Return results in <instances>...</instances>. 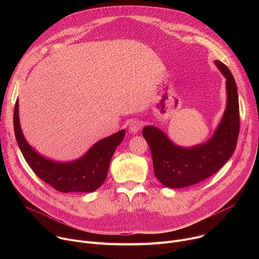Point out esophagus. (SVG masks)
Masks as SVG:
<instances>
[{
	"label": "esophagus",
	"mask_w": 259,
	"mask_h": 259,
	"mask_svg": "<svg viewBox=\"0 0 259 259\" xmlns=\"http://www.w3.org/2000/svg\"><path fill=\"white\" fill-rule=\"evenodd\" d=\"M141 127H142V124L139 121H137V120L131 121L130 124H129V129L133 133H137L141 129Z\"/></svg>",
	"instance_id": "esophagus-1"
}]
</instances>
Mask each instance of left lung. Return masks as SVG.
Instances as JSON below:
<instances>
[{
  "mask_svg": "<svg viewBox=\"0 0 259 259\" xmlns=\"http://www.w3.org/2000/svg\"><path fill=\"white\" fill-rule=\"evenodd\" d=\"M214 63L227 79L228 102L225 116L209 141L182 149L156 127L146 126L142 130L152 152L155 175L165 187L179 189L207 179L230 160L236 150L240 132L237 85L226 64L218 60Z\"/></svg>",
  "mask_w": 259,
  "mask_h": 259,
  "instance_id": "obj_1",
  "label": "left lung"
}]
</instances>
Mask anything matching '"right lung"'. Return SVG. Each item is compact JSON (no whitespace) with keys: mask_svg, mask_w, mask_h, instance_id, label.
Returning a JSON list of instances; mask_svg holds the SVG:
<instances>
[{"mask_svg":"<svg viewBox=\"0 0 259 259\" xmlns=\"http://www.w3.org/2000/svg\"><path fill=\"white\" fill-rule=\"evenodd\" d=\"M13 124L18 146L28 166L40 179L61 193L96 191L106 179L110 159L125 135V130H121L95 143L81 159L57 163L36 154L24 139L19 125L18 100L14 107Z\"/></svg>","mask_w":259,"mask_h":259,"instance_id":"add662e5","label":"right lung"}]
</instances>
